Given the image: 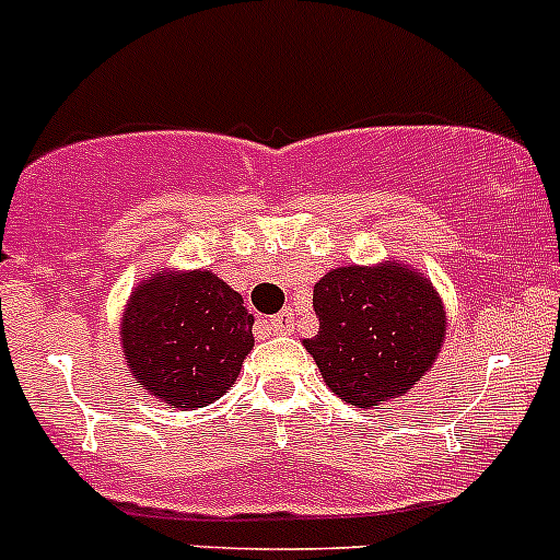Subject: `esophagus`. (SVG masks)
Returning a JSON list of instances; mask_svg holds the SVG:
<instances>
[{"instance_id": "34e87169", "label": "esophagus", "mask_w": 560, "mask_h": 560, "mask_svg": "<svg viewBox=\"0 0 560 560\" xmlns=\"http://www.w3.org/2000/svg\"><path fill=\"white\" fill-rule=\"evenodd\" d=\"M265 327H268L270 332H292L295 330V314H292L290 308H284V312L265 319Z\"/></svg>"}]
</instances>
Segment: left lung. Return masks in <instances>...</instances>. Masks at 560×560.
<instances>
[{"instance_id":"left-lung-1","label":"left lung","mask_w":560,"mask_h":560,"mask_svg":"<svg viewBox=\"0 0 560 560\" xmlns=\"http://www.w3.org/2000/svg\"><path fill=\"white\" fill-rule=\"evenodd\" d=\"M314 312L319 332L303 347L325 385L358 409L409 393L447 332L439 292L398 259L325 273L314 284Z\"/></svg>"}]
</instances>
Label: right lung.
Here are the masks:
<instances>
[{"instance_id": "right-lung-1", "label": "right lung", "mask_w": 560, "mask_h": 560, "mask_svg": "<svg viewBox=\"0 0 560 560\" xmlns=\"http://www.w3.org/2000/svg\"><path fill=\"white\" fill-rule=\"evenodd\" d=\"M254 316L211 270L149 273L129 295L121 347L129 374L180 411L200 409L235 385L252 352Z\"/></svg>"}]
</instances>
